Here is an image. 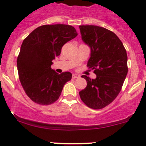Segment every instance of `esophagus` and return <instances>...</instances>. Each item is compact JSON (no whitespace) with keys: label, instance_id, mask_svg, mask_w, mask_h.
Listing matches in <instances>:
<instances>
[{"label":"esophagus","instance_id":"1","mask_svg":"<svg viewBox=\"0 0 146 146\" xmlns=\"http://www.w3.org/2000/svg\"><path fill=\"white\" fill-rule=\"evenodd\" d=\"M80 78V75L78 74H72V78H74V79H76V78Z\"/></svg>","mask_w":146,"mask_h":146}]
</instances>
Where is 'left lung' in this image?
<instances>
[{"label":"left lung","mask_w":146,"mask_h":146,"mask_svg":"<svg viewBox=\"0 0 146 146\" xmlns=\"http://www.w3.org/2000/svg\"><path fill=\"white\" fill-rule=\"evenodd\" d=\"M82 40L91 49L87 62L96 79H86L87 86L79 92L87 107L99 110L109 105L120 92L127 74V56L123 44L113 32L95 25L79 26Z\"/></svg>","instance_id":"left-lung-1"}]
</instances>
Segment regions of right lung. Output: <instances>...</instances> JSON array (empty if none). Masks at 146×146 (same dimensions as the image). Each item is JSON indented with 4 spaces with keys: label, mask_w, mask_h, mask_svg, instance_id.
<instances>
[{
    "label": "right lung",
    "mask_w": 146,
    "mask_h": 146,
    "mask_svg": "<svg viewBox=\"0 0 146 146\" xmlns=\"http://www.w3.org/2000/svg\"><path fill=\"white\" fill-rule=\"evenodd\" d=\"M78 36L75 28L67 25H42L23 41L17 59L19 80L25 92L35 103L49 105L58 99L72 73L59 74L50 66L62 47Z\"/></svg>",
    "instance_id": "obj_1"
}]
</instances>
